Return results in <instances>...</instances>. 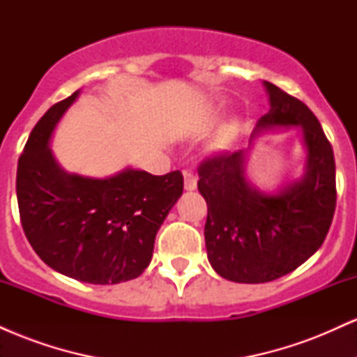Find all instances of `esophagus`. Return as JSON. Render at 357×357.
Wrapping results in <instances>:
<instances>
[{
  "instance_id": "obj_1",
  "label": "esophagus",
  "mask_w": 357,
  "mask_h": 357,
  "mask_svg": "<svg viewBox=\"0 0 357 357\" xmlns=\"http://www.w3.org/2000/svg\"><path fill=\"white\" fill-rule=\"evenodd\" d=\"M196 184H198V178L191 171H184V190L186 191H195Z\"/></svg>"
}]
</instances>
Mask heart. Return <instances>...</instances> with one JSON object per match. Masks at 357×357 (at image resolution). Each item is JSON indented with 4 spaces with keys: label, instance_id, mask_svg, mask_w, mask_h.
I'll use <instances>...</instances> for the list:
<instances>
[{
    "label": "heart",
    "instance_id": "heart-1",
    "mask_svg": "<svg viewBox=\"0 0 357 357\" xmlns=\"http://www.w3.org/2000/svg\"><path fill=\"white\" fill-rule=\"evenodd\" d=\"M238 132H240L238 122H230V124L225 126L223 130H221V139H223V142H230L231 139L236 137V134Z\"/></svg>",
    "mask_w": 357,
    "mask_h": 357
}]
</instances>
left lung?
Segmentation results:
<instances>
[{
    "label": "left lung",
    "instance_id": "left-lung-1",
    "mask_svg": "<svg viewBox=\"0 0 357 357\" xmlns=\"http://www.w3.org/2000/svg\"><path fill=\"white\" fill-rule=\"evenodd\" d=\"M270 110L264 129L298 126L307 149L305 173L275 195L245 179L247 151L221 153L199 165L198 190L206 199L208 260L215 272L238 284H264L294 272L326 240L335 210V162L317 117L304 102L264 82Z\"/></svg>",
    "mask_w": 357,
    "mask_h": 357
}]
</instances>
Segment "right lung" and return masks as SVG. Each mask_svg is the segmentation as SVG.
Masks as SVG:
<instances>
[{
	"mask_svg": "<svg viewBox=\"0 0 357 357\" xmlns=\"http://www.w3.org/2000/svg\"><path fill=\"white\" fill-rule=\"evenodd\" d=\"M77 96L52 105L24 144L16 173L20 220L48 267L87 284H121L149 265L155 233L183 195V174L130 167L104 179L65 173L48 142Z\"/></svg>",
	"mask_w": 357,
	"mask_h": 357,
	"instance_id": "right-lung-1",
	"label": "right lung"
}]
</instances>
